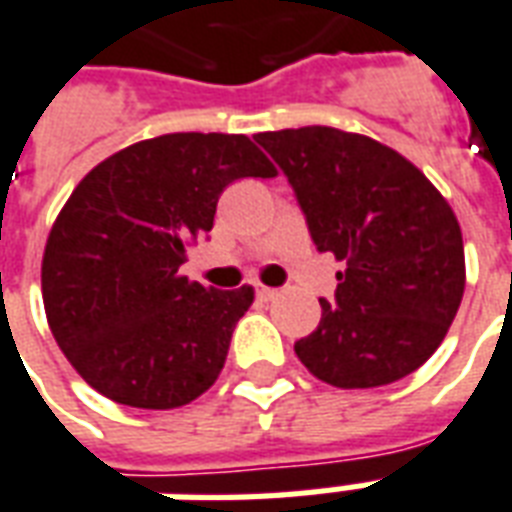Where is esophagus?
Returning a JSON list of instances; mask_svg holds the SVG:
<instances>
[{
    "label": "esophagus",
    "instance_id": "1",
    "mask_svg": "<svg viewBox=\"0 0 512 512\" xmlns=\"http://www.w3.org/2000/svg\"><path fill=\"white\" fill-rule=\"evenodd\" d=\"M276 295H279V290H274V287L257 285V298H260V301H271V298H276Z\"/></svg>",
    "mask_w": 512,
    "mask_h": 512
}]
</instances>
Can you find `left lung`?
Wrapping results in <instances>:
<instances>
[{"label": "left lung", "instance_id": "obj_1", "mask_svg": "<svg viewBox=\"0 0 512 512\" xmlns=\"http://www.w3.org/2000/svg\"><path fill=\"white\" fill-rule=\"evenodd\" d=\"M285 170L314 244L342 260L336 301L295 342L333 388H380L429 361L456 317L467 266L453 208L407 157L336 127L257 132Z\"/></svg>", "mask_w": 512, "mask_h": 512}]
</instances>
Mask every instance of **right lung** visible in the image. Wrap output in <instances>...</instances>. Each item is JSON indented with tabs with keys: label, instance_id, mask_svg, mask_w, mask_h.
Listing matches in <instances>:
<instances>
[{
	"label": "right lung",
	"instance_id": "1",
	"mask_svg": "<svg viewBox=\"0 0 512 512\" xmlns=\"http://www.w3.org/2000/svg\"><path fill=\"white\" fill-rule=\"evenodd\" d=\"M246 135L173 132L94 165L43 252V304L67 361L105 399L173 410L217 382L249 285L211 290L179 274L238 179H274Z\"/></svg>",
	"mask_w": 512,
	"mask_h": 512
}]
</instances>
